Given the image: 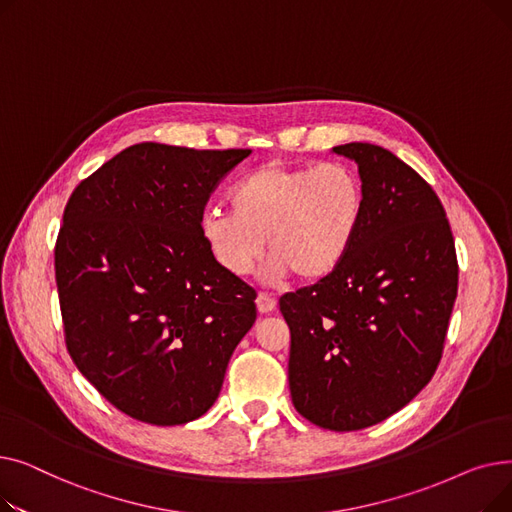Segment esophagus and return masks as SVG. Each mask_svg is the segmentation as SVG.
<instances>
[{"label":"esophagus","mask_w":512,"mask_h":512,"mask_svg":"<svg viewBox=\"0 0 512 512\" xmlns=\"http://www.w3.org/2000/svg\"><path fill=\"white\" fill-rule=\"evenodd\" d=\"M274 309H276V301L270 297V294L259 292V294H257V311L263 313V315H267V313H272Z\"/></svg>","instance_id":"obj_1"}]
</instances>
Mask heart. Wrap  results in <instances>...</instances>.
Here are the masks:
<instances>
[{
    "instance_id": "1",
    "label": "heart",
    "mask_w": 512,
    "mask_h": 512,
    "mask_svg": "<svg viewBox=\"0 0 512 512\" xmlns=\"http://www.w3.org/2000/svg\"><path fill=\"white\" fill-rule=\"evenodd\" d=\"M230 209L209 207L201 236L224 272L249 276L267 251V278L297 274L305 282L332 276L359 236L365 191L346 164L288 166L270 161L242 176L230 191Z\"/></svg>"
}]
</instances>
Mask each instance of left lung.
Wrapping results in <instances>:
<instances>
[{
  "label": "left lung",
  "mask_w": 512,
  "mask_h": 512,
  "mask_svg": "<svg viewBox=\"0 0 512 512\" xmlns=\"http://www.w3.org/2000/svg\"><path fill=\"white\" fill-rule=\"evenodd\" d=\"M365 191L363 224L338 270L288 292L292 405L332 432L388 419L427 386L442 359L459 286L438 195L392 151L346 143Z\"/></svg>",
  "instance_id": "obj_1"
}]
</instances>
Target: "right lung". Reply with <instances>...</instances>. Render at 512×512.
Wrapping results in <instances>:
<instances>
[{
    "instance_id": "obj_1",
    "label": "right lung",
    "mask_w": 512,
    "mask_h": 512,
    "mask_svg": "<svg viewBox=\"0 0 512 512\" xmlns=\"http://www.w3.org/2000/svg\"><path fill=\"white\" fill-rule=\"evenodd\" d=\"M251 149L139 143L80 182L64 209L56 282L78 371L128 417L182 425L218 400L257 317V292L201 236L211 191Z\"/></svg>"
}]
</instances>
